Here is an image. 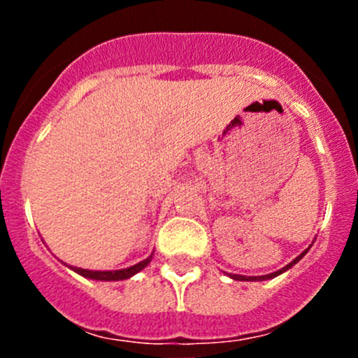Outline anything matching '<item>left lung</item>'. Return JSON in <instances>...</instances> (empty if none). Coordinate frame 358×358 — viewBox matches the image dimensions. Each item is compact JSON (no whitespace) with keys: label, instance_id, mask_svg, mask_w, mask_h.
Returning a JSON list of instances; mask_svg holds the SVG:
<instances>
[{"label":"left lung","instance_id":"left-lung-1","mask_svg":"<svg viewBox=\"0 0 358 358\" xmlns=\"http://www.w3.org/2000/svg\"><path fill=\"white\" fill-rule=\"evenodd\" d=\"M313 243H315V241H313ZM313 243H312V244H313ZM312 244H310V246H308V248H306V249H305V251H303V252H301V255H299V256H296V258H294V259H292V262H291V263H287V265H286V266H282V268H280V270H277V272H272V273H266V275H255V277H249V275H239V273H227V275H229V277H230V279H234V280H246V282H248V280H249V282H255V280H268V279H273V277L280 275V273L287 272V270H289V268H291V266H294V265H296V263H298V262H299V259H301V258H303V256H305V255H306V252H308V249H310V248H312Z\"/></svg>","mask_w":358,"mask_h":358}]
</instances>
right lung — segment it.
Returning a JSON list of instances; mask_svg holds the SVG:
<instances>
[{
	"instance_id": "obj_1",
	"label": "right lung",
	"mask_w": 358,
	"mask_h": 358,
	"mask_svg": "<svg viewBox=\"0 0 358 358\" xmlns=\"http://www.w3.org/2000/svg\"><path fill=\"white\" fill-rule=\"evenodd\" d=\"M152 256H154V251H152V255L149 256V258L142 259V262L136 263V265L128 266V268H121V270H88V268H79V266L67 265V263H64V262L62 263H64V265H67L71 270H74L76 273H79L81 277H85V279L106 280V282H110V280L129 279V277H133L135 273L142 272V270L145 268V266L149 265L150 262H152Z\"/></svg>"
}]
</instances>
